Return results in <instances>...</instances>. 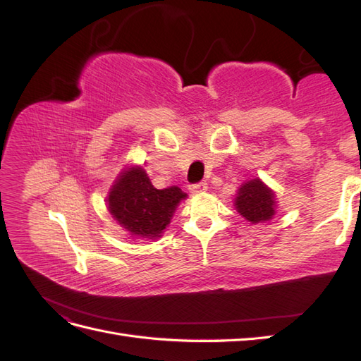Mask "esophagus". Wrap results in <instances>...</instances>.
<instances>
[{
  "label": "esophagus",
  "instance_id": "obj_1",
  "mask_svg": "<svg viewBox=\"0 0 361 361\" xmlns=\"http://www.w3.org/2000/svg\"><path fill=\"white\" fill-rule=\"evenodd\" d=\"M207 190L206 182H199V183H192L190 185V191L192 194H199V192H204Z\"/></svg>",
  "mask_w": 361,
  "mask_h": 361
}]
</instances>
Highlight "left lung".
<instances>
[{"instance_id":"obj_1","label":"left lung","mask_w":361,"mask_h":361,"mask_svg":"<svg viewBox=\"0 0 361 361\" xmlns=\"http://www.w3.org/2000/svg\"><path fill=\"white\" fill-rule=\"evenodd\" d=\"M274 194L259 179L245 182L238 191L235 206L250 223L268 221L274 215Z\"/></svg>"}]
</instances>
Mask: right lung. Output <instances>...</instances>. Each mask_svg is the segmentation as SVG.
<instances>
[{"label": "right lung", "mask_w": 361, "mask_h": 361, "mask_svg": "<svg viewBox=\"0 0 361 361\" xmlns=\"http://www.w3.org/2000/svg\"><path fill=\"white\" fill-rule=\"evenodd\" d=\"M185 197L187 194L178 187L157 190L146 171L134 167L122 173L113 185L108 209L130 235L157 238L161 236L176 206Z\"/></svg>", "instance_id": "1"}]
</instances>
